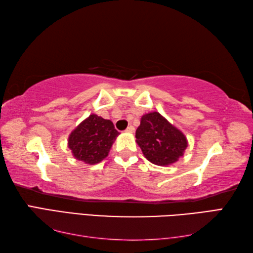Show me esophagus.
Masks as SVG:
<instances>
[{"mask_svg":"<svg viewBox=\"0 0 253 253\" xmlns=\"http://www.w3.org/2000/svg\"><path fill=\"white\" fill-rule=\"evenodd\" d=\"M126 131H127V132H130V133H132L133 131H135V127L131 126V125H130V126H128V127H127V129H126Z\"/></svg>","mask_w":253,"mask_h":253,"instance_id":"obj_1","label":"esophagus"}]
</instances>
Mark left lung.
Masks as SVG:
<instances>
[{"mask_svg": "<svg viewBox=\"0 0 253 253\" xmlns=\"http://www.w3.org/2000/svg\"><path fill=\"white\" fill-rule=\"evenodd\" d=\"M136 138L146 159L159 166L177 162L188 146L184 133L159 112L148 113L141 117Z\"/></svg>", "mask_w": 253, "mask_h": 253, "instance_id": "left-lung-1", "label": "left lung"}]
</instances>
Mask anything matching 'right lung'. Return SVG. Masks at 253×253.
Segmentation results:
<instances>
[{
    "instance_id": "add662e5",
    "label": "right lung",
    "mask_w": 253,
    "mask_h": 253,
    "mask_svg": "<svg viewBox=\"0 0 253 253\" xmlns=\"http://www.w3.org/2000/svg\"><path fill=\"white\" fill-rule=\"evenodd\" d=\"M120 135L110 120L91 114L75 128L68 137V148L74 158L85 164L100 163Z\"/></svg>"
}]
</instances>
